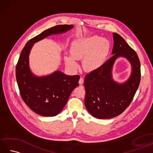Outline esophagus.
Here are the masks:
<instances>
[{
  "instance_id": "34e87169",
  "label": "esophagus",
  "mask_w": 153,
  "mask_h": 153,
  "mask_svg": "<svg viewBox=\"0 0 153 153\" xmlns=\"http://www.w3.org/2000/svg\"><path fill=\"white\" fill-rule=\"evenodd\" d=\"M83 82H84V79H83V77H80V79H79V85H82V84L83 83Z\"/></svg>"
}]
</instances>
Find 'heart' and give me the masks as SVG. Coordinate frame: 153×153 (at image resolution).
Listing matches in <instances>:
<instances>
[{
    "label": "heart",
    "mask_w": 153,
    "mask_h": 153,
    "mask_svg": "<svg viewBox=\"0 0 153 153\" xmlns=\"http://www.w3.org/2000/svg\"><path fill=\"white\" fill-rule=\"evenodd\" d=\"M108 41L99 36L79 39L73 42L70 48L71 56H65V63L70 70L79 68L76 60H82L84 70L93 71L99 70L105 63L110 51Z\"/></svg>",
    "instance_id": "obj_1"
}]
</instances>
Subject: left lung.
Listing matches in <instances>:
<instances>
[{"label":"left lung","instance_id":"1","mask_svg":"<svg viewBox=\"0 0 153 153\" xmlns=\"http://www.w3.org/2000/svg\"><path fill=\"white\" fill-rule=\"evenodd\" d=\"M113 56L99 70L87 74L84 79L85 107L98 119L121 114L130 105L141 80V64L137 53L118 33H113ZM119 57L127 58L132 67L131 77L123 84L116 83L111 76L113 65Z\"/></svg>","mask_w":153,"mask_h":153}]
</instances>
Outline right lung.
I'll use <instances>...</instances> for the list:
<instances>
[{"mask_svg": "<svg viewBox=\"0 0 153 153\" xmlns=\"http://www.w3.org/2000/svg\"><path fill=\"white\" fill-rule=\"evenodd\" d=\"M73 25H58L42 32L29 41L23 48L16 68V77L24 102L43 116L58 114L66 105L72 91L79 85L80 76H67L56 71L47 76L37 77L30 70L29 55L34 43L53 34L71 30Z\"/></svg>", "mask_w": 153, "mask_h": 153, "instance_id": "1", "label": "right lung"}]
</instances>
